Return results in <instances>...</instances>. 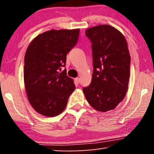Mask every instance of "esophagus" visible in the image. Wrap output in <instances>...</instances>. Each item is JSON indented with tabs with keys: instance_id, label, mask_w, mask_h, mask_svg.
Masks as SVG:
<instances>
[{
	"instance_id": "esophagus-1",
	"label": "esophagus",
	"mask_w": 154,
	"mask_h": 154,
	"mask_svg": "<svg viewBox=\"0 0 154 154\" xmlns=\"http://www.w3.org/2000/svg\"><path fill=\"white\" fill-rule=\"evenodd\" d=\"M75 82H76V83H77V84H79V83H80L79 78H76V79H75Z\"/></svg>"
}]
</instances>
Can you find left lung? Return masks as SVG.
I'll use <instances>...</instances> for the list:
<instances>
[{"instance_id":"obj_1","label":"left lung","mask_w":154,"mask_h":154,"mask_svg":"<svg viewBox=\"0 0 154 154\" xmlns=\"http://www.w3.org/2000/svg\"><path fill=\"white\" fill-rule=\"evenodd\" d=\"M85 35L92 43L94 72L90 85L83 92L96 110H113L124 98L128 86L127 41L120 31L107 24L88 28Z\"/></svg>"}]
</instances>
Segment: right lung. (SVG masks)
Here are the masks:
<instances>
[{"label": "right lung", "instance_id": "add662e5", "mask_svg": "<svg viewBox=\"0 0 154 154\" xmlns=\"http://www.w3.org/2000/svg\"><path fill=\"white\" fill-rule=\"evenodd\" d=\"M79 29L51 30L31 41L24 57L26 92L32 108L42 116L54 117L64 110L75 89L66 71V54L76 45Z\"/></svg>", "mask_w": 154, "mask_h": 154}]
</instances>
